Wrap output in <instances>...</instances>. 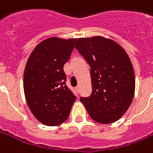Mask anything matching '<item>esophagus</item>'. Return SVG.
I'll list each match as a JSON object with an SVG mask.
<instances>
[{
	"mask_svg": "<svg viewBox=\"0 0 153 153\" xmlns=\"http://www.w3.org/2000/svg\"><path fill=\"white\" fill-rule=\"evenodd\" d=\"M75 90H76L77 92H79V86L76 87V88H75Z\"/></svg>",
	"mask_w": 153,
	"mask_h": 153,
	"instance_id": "esophagus-1",
	"label": "esophagus"
}]
</instances>
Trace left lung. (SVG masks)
I'll list each match as a JSON object with an SVG mask.
<instances>
[{
    "label": "left lung",
    "instance_id": "1",
    "mask_svg": "<svg viewBox=\"0 0 153 153\" xmlns=\"http://www.w3.org/2000/svg\"><path fill=\"white\" fill-rule=\"evenodd\" d=\"M75 48L91 66L92 92L80 101L94 121L116 122L134 97V72L128 55L117 43L102 36L79 38Z\"/></svg>",
    "mask_w": 153,
    "mask_h": 153
}]
</instances>
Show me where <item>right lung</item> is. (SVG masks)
Returning a JSON list of instances; mask_svg holds the SVG:
<instances>
[{
	"label": "right lung",
	"mask_w": 153,
	"mask_h": 153,
	"mask_svg": "<svg viewBox=\"0 0 153 153\" xmlns=\"http://www.w3.org/2000/svg\"><path fill=\"white\" fill-rule=\"evenodd\" d=\"M77 39L48 38L34 48L27 60L23 88L27 105L39 123L58 126L67 120L76 97L65 84L63 66Z\"/></svg>",
	"instance_id": "1"
}]
</instances>
